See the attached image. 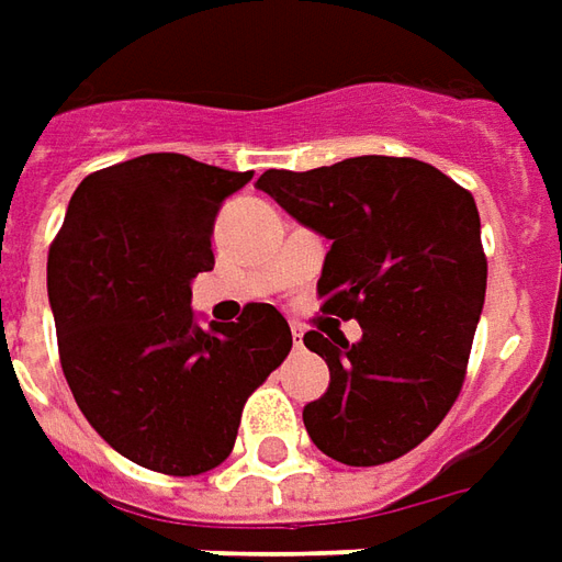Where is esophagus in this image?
<instances>
[{"instance_id": "34e87169", "label": "esophagus", "mask_w": 562, "mask_h": 562, "mask_svg": "<svg viewBox=\"0 0 562 562\" xmlns=\"http://www.w3.org/2000/svg\"><path fill=\"white\" fill-rule=\"evenodd\" d=\"M293 346L303 348V327H293Z\"/></svg>"}]
</instances>
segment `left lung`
Segmentation results:
<instances>
[{"mask_svg": "<svg viewBox=\"0 0 562 562\" xmlns=\"http://www.w3.org/2000/svg\"><path fill=\"white\" fill-rule=\"evenodd\" d=\"M257 189L330 241L324 312L363 330L358 342L321 324L303 336L330 367L305 431L342 465L392 462L435 431L465 379L486 296L477 204L431 165L389 156L266 170Z\"/></svg>", "mask_w": 562, "mask_h": 562, "instance_id": "left-lung-1", "label": "left lung"}]
</instances>
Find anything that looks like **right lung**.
Returning <instances> with one entry per match:
<instances>
[{"instance_id":"obj_1","label":"right lung","mask_w":562,"mask_h":562,"mask_svg":"<svg viewBox=\"0 0 562 562\" xmlns=\"http://www.w3.org/2000/svg\"><path fill=\"white\" fill-rule=\"evenodd\" d=\"M177 153L85 177L48 254L60 367L112 450L161 474H204L235 447L247 394L293 336L269 303L201 327L192 278L214 269L220 204L250 183Z\"/></svg>"}]
</instances>
